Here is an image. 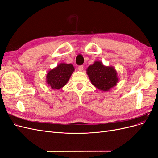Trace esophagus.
<instances>
[{
  "label": "esophagus",
  "instance_id": "esophagus-1",
  "mask_svg": "<svg viewBox=\"0 0 158 158\" xmlns=\"http://www.w3.org/2000/svg\"><path fill=\"white\" fill-rule=\"evenodd\" d=\"M84 70V66H78V70L79 71H82Z\"/></svg>",
  "mask_w": 158,
  "mask_h": 158
}]
</instances>
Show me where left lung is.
<instances>
[{
  "label": "left lung",
  "instance_id": "8db88e82",
  "mask_svg": "<svg viewBox=\"0 0 158 158\" xmlns=\"http://www.w3.org/2000/svg\"><path fill=\"white\" fill-rule=\"evenodd\" d=\"M86 73L92 83L98 89L107 92L116 86L119 78L117 72L111 66H105L101 61L96 60L89 65Z\"/></svg>",
  "mask_w": 158,
  "mask_h": 158
}]
</instances>
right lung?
I'll return each instance as SVG.
<instances>
[{"label":"right lung","instance_id":"1","mask_svg":"<svg viewBox=\"0 0 158 158\" xmlns=\"http://www.w3.org/2000/svg\"><path fill=\"white\" fill-rule=\"evenodd\" d=\"M74 70L72 64L60 63L47 72L46 83L52 89H60L67 84Z\"/></svg>","mask_w":158,"mask_h":158}]
</instances>
